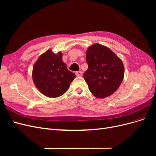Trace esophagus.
<instances>
[{
  "label": "esophagus",
  "instance_id": "obj_1",
  "mask_svg": "<svg viewBox=\"0 0 156 156\" xmlns=\"http://www.w3.org/2000/svg\"><path fill=\"white\" fill-rule=\"evenodd\" d=\"M75 75H76V76H77V77H81L83 75V72H81V71H78V72H75Z\"/></svg>",
  "mask_w": 156,
  "mask_h": 156
}]
</instances>
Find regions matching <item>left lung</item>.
Listing matches in <instances>:
<instances>
[{"mask_svg": "<svg viewBox=\"0 0 156 156\" xmlns=\"http://www.w3.org/2000/svg\"><path fill=\"white\" fill-rule=\"evenodd\" d=\"M86 59L88 68L83 77L90 91L98 98L111 96L124 77L122 60L107 47L99 44L89 47Z\"/></svg>", "mask_w": 156, "mask_h": 156, "instance_id": "1", "label": "left lung"}]
</instances>
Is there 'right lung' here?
<instances>
[{
	"label": "right lung",
	"mask_w": 156,
	"mask_h": 156,
	"mask_svg": "<svg viewBox=\"0 0 156 156\" xmlns=\"http://www.w3.org/2000/svg\"><path fill=\"white\" fill-rule=\"evenodd\" d=\"M32 75L36 88L49 98L63 95L75 78L62 61V53L55 54L51 49L40 56L33 66Z\"/></svg>",
	"instance_id": "1"
}]
</instances>
